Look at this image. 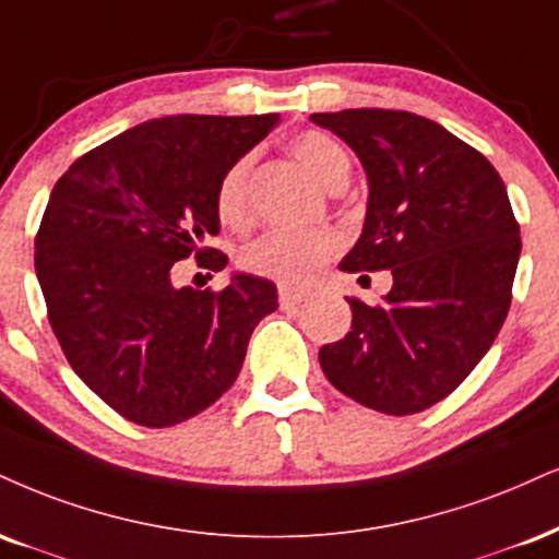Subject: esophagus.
<instances>
[{
  "instance_id": "esophagus-1",
  "label": "esophagus",
  "mask_w": 559,
  "mask_h": 559,
  "mask_svg": "<svg viewBox=\"0 0 559 559\" xmlns=\"http://www.w3.org/2000/svg\"><path fill=\"white\" fill-rule=\"evenodd\" d=\"M305 299H307L305 292H297V288H292V286H278V301H281V307H284V309L297 307Z\"/></svg>"
}]
</instances>
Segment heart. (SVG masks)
I'll return each mask as SVG.
<instances>
[{"mask_svg": "<svg viewBox=\"0 0 559 559\" xmlns=\"http://www.w3.org/2000/svg\"><path fill=\"white\" fill-rule=\"evenodd\" d=\"M292 153L299 160L301 169L318 185L331 190L333 185L348 179L352 160L331 134L325 132H301L292 140ZM254 156H241L224 171L218 187H215V213L221 224L228 228H245L252 218L250 203V174ZM338 234L318 228V231H286L273 228L265 231L239 254V265L247 273L271 278L284 286H307L318 278L325 262L338 252Z\"/></svg>", "mask_w": 559, "mask_h": 559, "instance_id": "1", "label": "heart"}]
</instances>
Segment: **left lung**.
<instances>
[{"instance_id":"obj_1","label":"left lung","mask_w":559,"mask_h":559,"mask_svg":"<svg viewBox=\"0 0 559 559\" xmlns=\"http://www.w3.org/2000/svg\"><path fill=\"white\" fill-rule=\"evenodd\" d=\"M367 171L361 237L346 273H393L382 305H352V331L320 348L333 388L390 416L448 399L495 344L513 299L521 228L495 166L412 111L312 114Z\"/></svg>"}]
</instances>
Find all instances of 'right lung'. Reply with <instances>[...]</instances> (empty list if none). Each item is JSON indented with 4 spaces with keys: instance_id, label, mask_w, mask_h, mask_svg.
Returning <instances> with one entry per match:
<instances>
[{
    "instance_id": "1",
    "label": "right lung",
    "mask_w": 559,
    "mask_h": 559,
    "mask_svg": "<svg viewBox=\"0 0 559 559\" xmlns=\"http://www.w3.org/2000/svg\"><path fill=\"white\" fill-rule=\"evenodd\" d=\"M278 114H179L93 147L59 177L36 234V275L59 346L100 401L143 427H171L237 380L271 281L237 273L224 292L171 284L174 262L224 271L215 187Z\"/></svg>"
}]
</instances>
